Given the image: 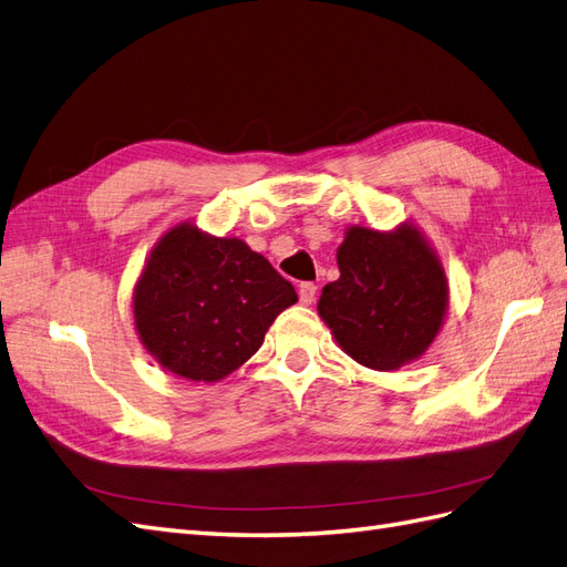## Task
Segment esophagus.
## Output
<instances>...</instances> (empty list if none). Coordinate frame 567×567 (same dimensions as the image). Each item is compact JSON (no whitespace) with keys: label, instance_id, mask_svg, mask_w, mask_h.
I'll list each match as a JSON object with an SVG mask.
<instances>
[{"label":"esophagus","instance_id":"obj_1","mask_svg":"<svg viewBox=\"0 0 567 567\" xmlns=\"http://www.w3.org/2000/svg\"><path fill=\"white\" fill-rule=\"evenodd\" d=\"M298 296H300V302H302V305H312V302H315V298H317V286H315V284H310V281L300 284Z\"/></svg>","mask_w":567,"mask_h":567}]
</instances>
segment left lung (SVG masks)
I'll return each instance as SVG.
<instances>
[{
    "label": "left lung",
    "instance_id": "8db88e82",
    "mask_svg": "<svg viewBox=\"0 0 567 567\" xmlns=\"http://www.w3.org/2000/svg\"><path fill=\"white\" fill-rule=\"evenodd\" d=\"M338 269L317 310L340 348L379 371L421 357L447 310V279L421 234L352 227L338 248Z\"/></svg>",
    "mask_w": 567,
    "mask_h": 567
}]
</instances>
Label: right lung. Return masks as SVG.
<instances>
[{"label": "right lung", "instance_id": "add662e5", "mask_svg": "<svg viewBox=\"0 0 567 567\" xmlns=\"http://www.w3.org/2000/svg\"><path fill=\"white\" fill-rule=\"evenodd\" d=\"M296 300L293 284L244 241L179 225L148 257L134 321L161 367L213 383L260 350L271 321Z\"/></svg>", "mask_w": 567, "mask_h": 567}]
</instances>
